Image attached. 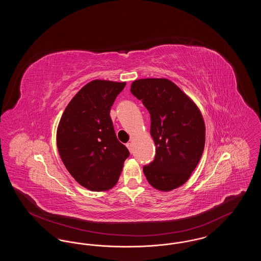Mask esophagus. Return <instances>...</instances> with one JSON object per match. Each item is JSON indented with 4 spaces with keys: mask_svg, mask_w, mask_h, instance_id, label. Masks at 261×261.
<instances>
[{
    "mask_svg": "<svg viewBox=\"0 0 261 261\" xmlns=\"http://www.w3.org/2000/svg\"><path fill=\"white\" fill-rule=\"evenodd\" d=\"M126 147L128 148L130 152H132V151H133V149H132V144H131V143H127V144H126Z\"/></svg>",
    "mask_w": 261,
    "mask_h": 261,
    "instance_id": "1",
    "label": "esophagus"
}]
</instances>
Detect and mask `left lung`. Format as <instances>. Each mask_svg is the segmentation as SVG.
Instances as JSON below:
<instances>
[{
    "mask_svg": "<svg viewBox=\"0 0 261 261\" xmlns=\"http://www.w3.org/2000/svg\"><path fill=\"white\" fill-rule=\"evenodd\" d=\"M131 93L150 115L154 160L143 167L153 188L168 192L186 183L196 169L205 143V126L197 105L165 78L135 80Z\"/></svg>",
    "mask_w": 261,
    "mask_h": 261,
    "instance_id": "left-lung-1",
    "label": "left lung"
}]
</instances>
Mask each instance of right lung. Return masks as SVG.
Segmentation results:
<instances>
[{"mask_svg":"<svg viewBox=\"0 0 261 261\" xmlns=\"http://www.w3.org/2000/svg\"><path fill=\"white\" fill-rule=\"evenodd\" d=\"M125 82L93 80L69 101L57 131V145L70 175L90 191L114 186L129 150L115 135L110 112Z\"/></svg>","mask_w":261,"mask_h":261,"instance_id":"obj_1","label":"right lung"}]
</instances>
